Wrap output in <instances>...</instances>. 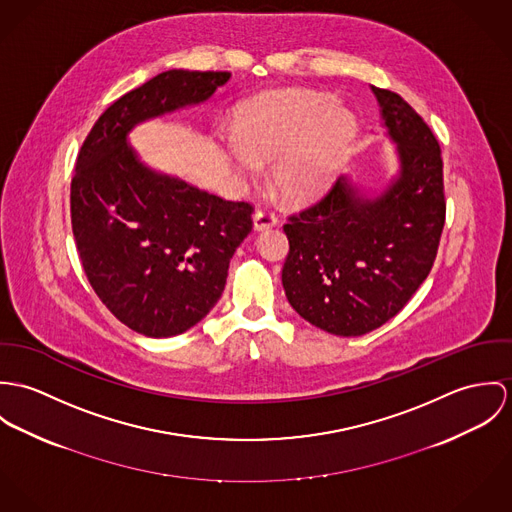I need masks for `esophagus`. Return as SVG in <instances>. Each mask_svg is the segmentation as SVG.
Listing matches in <instances>:
<instances>
[{"label":"esophagus","instance_id":"34e87169","mask_svg":"<svg viewBox=\"0 0 512 512\" xmlns=\"http://www.w3.org/2000/svg\"><path fill=\"white\" fill-rule=\"evenodd\" d=\"M253 226H255L257 231L275 228V226H277V216H275L271 210H267V208L257 210L255 216H253Z\"/></svg>","mask_w":512,"mask_h":512}]
</instances>
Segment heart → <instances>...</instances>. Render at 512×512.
<instances>
[{
  "label": "heart",
  "instance_id": "obj_1",
  "mask_svg": "<svg viewBox=\"0 0 512 512\" xmlns=\"http://www.w3.org/2000/svg\"><path fill=\"white\" fill-rule=\"evenodd\" d=\"M355 117L328 94L281 90L243 104L224 141L235 171L259 176L273 163V184L286 200L324 192L340 171Z\"/></svg>",
  "mask_w": 512,
  "mask_h": 512
}]
</instances>
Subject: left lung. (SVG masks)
Returning a JSON list of instances; mask_svg holds the SVG:
<instances>
[{"label":"left lung","mask_w":512,"mask_h":512,"mask_svg":"<svg viewBox=\"0 0 512 512\" xmlns=\"http://www.w3.org/2000/svg\"><path fill=\"white\" fill-rule=\"evenodd\" d=\"M397 174L375 196L341 174L328 194L284 224L290 306L334 336H363L404 308L428 277L446 220L440 145L398 94L371 86Z\"/></svg>","instance_id":"left-lung-1"}]
</instances>
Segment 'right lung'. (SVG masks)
Masks as SVG:
<instances>
[{
    "label": "right lung",
    "mask_w": 512,
    "mask_h": 512,
    "mask_svg": "<svg viewBox=\"0 0 512 512\" xmlns=\"http://www.w3.org/2000/svg\"><path fill=\"white\" fill-rule=\"evenodd\" d=\"M229 72L167 70L127 92L88 133L70 186L84 273L119 322L147 338L196 326L220 300L253 206L147 167L135 125L208 102Z\"/></svg>",
    "instance_id": "obj_1"
}]
</instances>
